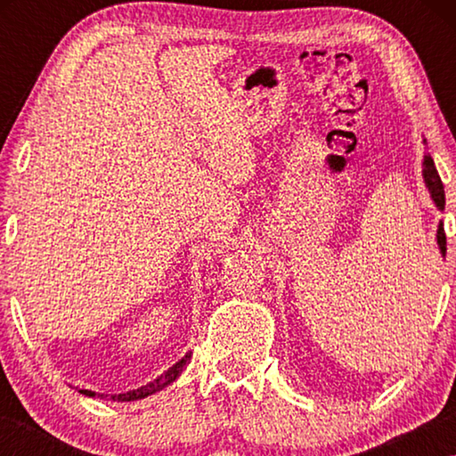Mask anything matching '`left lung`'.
<instances>
[{
    "instance_id": "left-lung-1",
    "label": "left lung",
    "mask_w": 456,
    "mask_h": 456,
    "mask_svg": "<svg viewBox=\"0 0 456 456\" xmlns=\"http://www.w3.org/2000/svg\"><path fill=\"white\" fill-rule=\"evenodd\" d=\"M422 176H424V183H427L432 200H435V205L443 211L444 209V187H443V181H441V176H438L435 160H432L430 154H424ZM436 243H438V249H441V256L444 257L446 256V235H444L443 221L438 223V229H436Z\"/></svg>"
}]
</instances>
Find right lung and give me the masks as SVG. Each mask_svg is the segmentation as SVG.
<instances>
[{
  "instance_id": "right-lung-1",
  "label": "right lung",
  "mask_w": 456,
  "mask_h": 456,
  "mask_svg": "<svg viewBox=\"0 0 456 456\" xmlns=\"http://www.w3.org/2000/svg\"><path fill=\"white\" fill-rule=\"evenodd\" d=\"M189 358H191V354H187V356H184L183 360L176 362L175 366L168 368L165 374H160V376L157 378V380H152V382H149L146 386H141V388H136V390L125 392V395H110V396H108V395H96V392H92V390H80V395H86V396H98V398H108V400H118V403H130V400H138V398L151 396V395H154V392L163 390L165 386H168L171 382H175L176 378L181 376L183 368H184V364H187V362H189Z\"/></svg>"
}]
</instances>
